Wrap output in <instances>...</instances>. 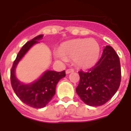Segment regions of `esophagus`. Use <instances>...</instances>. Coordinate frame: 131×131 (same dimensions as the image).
<instances>
[{
    "mask_svg": "<svg viewBox=\"0 0 131 131\" xmlns=\"http://www.w3.org/2000/svg\"><path fill=\"white\" fill-rule=\"evenodd\" d=\"M72 72H74L73 69H69L66 70V73L69 74L70 73H72Z\"/></svg>",
    "mask_w": 131,
    "mask_h": 131,
    "instance_id": "34e87169",
    "label": "esophagus"
}]
</instances>
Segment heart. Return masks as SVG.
I'll return each mask as SVG.
<instances>
[{
    "mask_svg": "<svg viewBox=\"0 0 131 131\" xmlns=\"http://www.w3.org/2000/svg\"><path fill=\"white\" fill-rule=\"evenodd\" d=\"M99 53V45L95 40L76 39L62 44L59 51L54 53V57L62 61H66L67 59L74 60L76 65L86 69L96 63Z\"/></svg>",
    "mask_w": 131,
    "mask_h": 131,
    "instance_id": "heart-1",
    "label": "heart"
}]
</instances>
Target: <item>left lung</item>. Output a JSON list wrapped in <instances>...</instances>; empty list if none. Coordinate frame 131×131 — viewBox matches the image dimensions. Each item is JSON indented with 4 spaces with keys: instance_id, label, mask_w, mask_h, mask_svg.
Listing matches in <instances>:
<instances>
[{
    "instance_id": "8db88e82",
    "label": "left lung",
    "mask_w": 131,
    "mask_h": 131,
    "mask_svg": "<svg viewBox=\"0 0 131 131\" xmlns=\"http://www.w3.org/2000/svg\"><path fill=\"white\" fill-rule=\"evenodd\" d=\"M76 92L90 106H101L115 94L121 82L120 58L114 48L107 45L101 58L91 69L80 71Z\"/></svg>"
}]
</instances>
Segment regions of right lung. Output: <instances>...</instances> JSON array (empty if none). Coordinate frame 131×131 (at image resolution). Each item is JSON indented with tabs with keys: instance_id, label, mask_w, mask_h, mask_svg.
Listing matches in <instances>:
<instances>
[{
	"instance_id": "right-lung-1",
	"label": "right lung",
	"mask_w": 131,
	"mask_h": 131,
	"mask_svg": "<svg viewBox=\"0 0 131 131\" xmlns=\"http://www.w3.org/2000/svg\"><path fill=\"white\" fill-rule=\"evenodd\" d=\"M43 35H40L23 45L17 55L11 70V83L13 90L24 103L32 107L40 109L47 105L56 94V87L58 82L66 76L65 71L56 72L47 71L37 81L31 84L21 83L15 77V70L17 64L24 57L30 48L39 43Z\"/></svg>"
}]
</instances>
